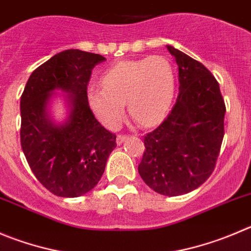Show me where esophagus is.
Listing matches in <instances>:
<instances>
[{"mask_svg":"<svg viewBox=\"0 0 251 251\" xmlns=\"http://www.w3.org/2000/svg\"><path fill=\"white\" fill-rule=\"evenodd\" d=\"M126 139H127V136H125V135H119L118 139H116V144H118V145L124 144Z\"/></svg>","mask_w":251,"mask_h":251,"instance_id":"34e87169","label":"esophagus"}]
</instances>
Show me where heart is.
Instances as JSON below:
<instances>
[{
    "instance_id": "1",
    "label": "heart",
    "mask_w": 251,
    "mask_h": 251,
    "mask_svg": "<svg viewBox=\"0 0 251 251\" xmlns=\"http://www.w3.org/2000/svg\"><path fill=\"white\" fill-rule=\"evenodd\" d=\"M101 88L86 90L88 105L95 118L107 128L119 127L128 111L144 126H152L166 118L176 90L172 64L161 55L123 60L101 76Z\"/></svg>"
}]
</instances>
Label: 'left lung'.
<instances>
[{"mask_svg": "<svg viewBox=\"0 0 251 251\" xmlns=\"http://www.w3.org/2000/svg\"><path fill=\"white\" fill-rule=\"evenodd\" d=\"M178 65L179 93L172 111L144 139L139 173L157 193L181 196L214 171L224 137L226 104L219 84L198 60L167 46Z\"/></svg>", "mask_w": 251, "mask_h": 251, "instance_id": "left-lung-1", "label": "left lung"}]
</instances>
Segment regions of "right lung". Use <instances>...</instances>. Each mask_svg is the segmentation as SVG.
Returning <instances> with one entry per match:
<instances>
[{
  "mask_svg": "<svg viewBox=\"0 0 251 251\" xmlns=\"http://www.w3.org/2000/svg\"><path fill=\"white\" fill-rule=\"evenodd\" d=\"M102 55L68 49L39 65L21 97V146L36 178L58 197L75 198L97 186L116 147V135L95 119L86 100L91 70ZM65 92L68 116L60 124L48 109Z\"/></svg>",
  "mask_w": 251,
  "mask_h": 251,
  "instance_id": "1",
  "label": "right lung"
}]
</instances>
